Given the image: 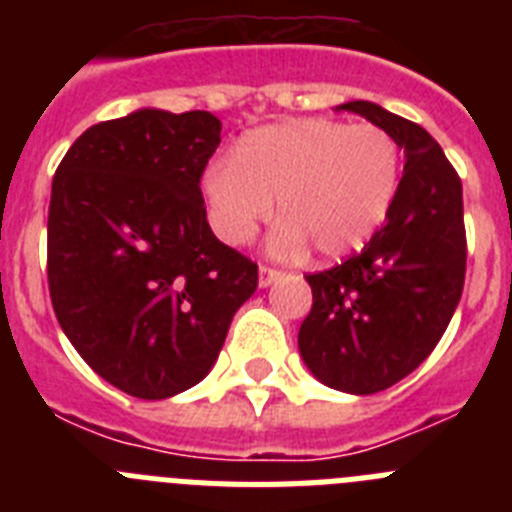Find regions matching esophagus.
<instances>
[{"mask_svg":"<svg viewBox=\"0 0 512 512\" xmlns=\"http://www.w3.org/2000/svg\"><path fill=\"white\" fill-rule=\"evenodd\" d=\"M279 277H282V271L279 269H271V266H259V287H269V284L277 282Z\"/></svg>","mask_w":512,"mask_h":512,"instance_id":"34e87169","label":"esophagus"}]
</instances>
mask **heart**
Listing matches in <instances>:
<instances>
[{
    "mask_svg": "<svg viewBox=\"0 0 512 512\" xmlns=\"http://www.w3.org/2000/svg\"><path fill=\"white\" fill-rule=\"evenodd\" d=\"M400 169V146L379 125L300 117L251 130L235 156L212 158L202 194L212 230L228 246L251 241L279 196L284 220L271 251L292 256L312 243L323 259H341L382 228Z\"/></svg>",
    "mask_w": 512,
    "mask_h": 512,
    "instance_id": "obj_1",
    "label": "heart"
}]
</instances>
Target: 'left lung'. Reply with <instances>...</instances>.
Returning <instances> with one entry per match:
<instances>
[{"label": "left lung", "instance_id": "obj_1", "mask_svg": "<svg viewBox=\"0 0 512 512\" xmlns=\"http://www.w3.org/2000/svg\"><path fill=\"white\" fill-rule=\"evenodd\" d=\"M336 110L387 130L405 151V171L390 215L361 253L305 277L312 310L297 343L325 387L374 395L428 359L459 305L467 274L461 179L415 122L364 99Z\"/></svg>", "mask_w": 512, "mask_h": 512}]
</instances>
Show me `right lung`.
<instances>
[{
  "mask_svg": "<svg viewBox=\"0 0 512 512\" xmlns=\"http://www.w3.org/2000/svg\"><path fill=\"white\" fill-rule=\"evenodd\" d=\"M220 130L212 112L143 107L84 130L53 176L56 318L99 377L140 400L202 382L259 284L207 223L200 179Z\"/></svg>",
  "mask_w": 512,
  "mask_h": 512,
  "instance_id": "add662e5",
  "label": "right lung"
}]
</instances>
